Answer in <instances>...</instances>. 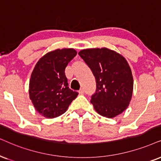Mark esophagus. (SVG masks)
Returning a JSON list of instances; mask_svg holds the SVG:
<instances>
[{"label":"esophagus","instance_id":"esophagus-1","mask_svg":"<svg viewBox=\"0 0 161 161\" xmlns=\"http://www.w3.org/2000/svg\"><path fill=\"white\" fill-rule=\"evenodd\" d=\"M84 93H85V90L83 88H81L80 90L79 91V94H84Z\"/></svg>","mask_w":161,"mask_h":161}]
</instances>
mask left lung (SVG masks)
<instances>
[{
	"instance_id": "1",
	"label": "left lung",
	"mask_w": 161,
	"mask_h": 161,
	"mask_svg": "<svg viewBox=\"0 0 161 161\" xmlns=\"http://www.w3.org/2000/svg\"><path fill=\"white\" fill-rule=\"evenodd\" d=\"M92 70L97 91L91 97L95 111L114 118L129 107L134 87L129 63L121 54L106 47L85 49L79 52Z\"/></svg>"
}]
</instances>
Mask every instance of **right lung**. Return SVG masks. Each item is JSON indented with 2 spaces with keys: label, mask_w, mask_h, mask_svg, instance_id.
<instances>
[{
  "label": "right lung",
  "mask_w": 161,
  "mask_h": 161,
  "mask_svg": "<svg viewBox=\"0 0 161 161\" xmlns=\"http://www.w3.org/2000/svg\"><path fill=\"white\" fill-rule=\"evenodd\" d=\"M73 48L57 49L46 53L32 70L29 84L30 99L36 111L46 118L62 115L78 92L69 88L65 68L76 56Z\"/></svg>",
  "instance_id": "obj_1"
}]
</instances>
